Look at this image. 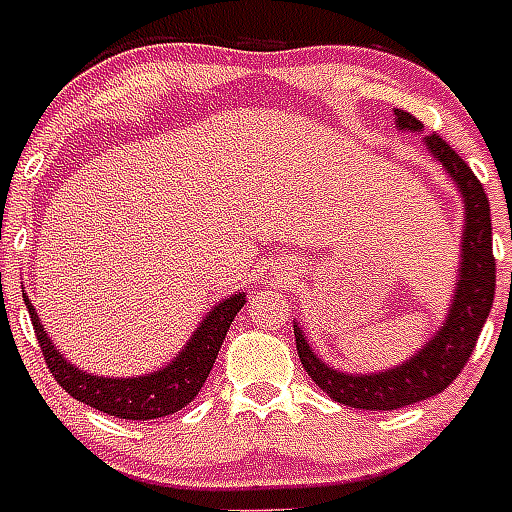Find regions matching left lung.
I'll return each instance as SVG.
<instances>
[{
    "label": "left lung",
    "instance_id": "8db88e82",
    "mask_svg": "<svg viewBox=\"0 0 512 512\" xmlns=\"http://www.w3.org/2000/svg\"><path fill=\"white\" fill-rule=\"evenodd\" d=\"M401 130H422L420 119L406 111H396ZM425 146L436 162L454 177V183L465 199V233H462V263L457 295L444 329L406 364L388 369L382 374L337 372L321 364V358L308 348L303 332L295 329V342L305 372L329 398L345 406L369 409V412H390L401 406L417 404L449 388L457 374L465 369L476 340L484 329V321L492 311L494 284H497V263L492 252V212L484 185L478 183L462 156L446 143L438 132L425 138Z\"/></svg>",
    "mask_w": 512,
    "mask_h": 512
}]
</instances>
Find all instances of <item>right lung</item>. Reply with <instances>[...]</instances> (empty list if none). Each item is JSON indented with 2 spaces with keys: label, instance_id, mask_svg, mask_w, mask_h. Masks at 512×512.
Here are the masks:
<instances>
[{
  "label": "right lung",
  "instance_id": "right-lung-1",
  "mask_svg": "<svg viewBox=\"0 0 512 512\" xmlns=\"http://www.w3.org/2000/svg\"><path fill=\"white\" fill-rule=\"evenodd\" d=\"M244 303H247V297L239 292L231 300L215 305V311L201 321L196 335L167 369L151 372L148 377H130V380H111V377L79 372L47 340L42 321L28 300L26 308L31 324H34L39 348H42L44 364L68 396H74L76 401H82L98 412L119 417V420H159V417L180 412L183 406H188L199 396L201 385L212 372L217 350L223 345L225 332Z\"/></svg>",
  "mask_w": 512,
  "mask_h": 512
}]
</instances>
